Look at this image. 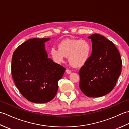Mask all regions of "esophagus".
<instances>
[{"instance_id": "esophagus-1", "label": "esophagus", "mask_w": 129, "mask_h": 129, "mask_svg": "<svg viewBox=\"0 0 129 129\" xmlns=\"http://www.w3.org/2000/svg\"><path fill=\"white\" fill-rule=\"evenodd\" d=\"M66 72H67V73H68V74H70L71 73H72V71H71V70H69V69H67L66 70Z\"/></svg>"}]
</instances>
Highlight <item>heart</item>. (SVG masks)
Listing matches in <instances>:
<instances>
[{
	"mask_svg": "<svg viewBox=\"0 0 129 129\" xmlns=\"http://www.w3.org/2000/svg\"><path fill=\"white\" fill-rule=\"evenodd\" d=\"M91 47L90 44L84 39H66L58 44V48L53 47L51 56L57 63L63 62L64 57H68L70 64L74 67L84 65L90 56Z\"/></svg>",
	"mask_w": 129,
	"mask_h": 129,
	"instance_id": "1",
	"label": "heart"
}]
</instances>
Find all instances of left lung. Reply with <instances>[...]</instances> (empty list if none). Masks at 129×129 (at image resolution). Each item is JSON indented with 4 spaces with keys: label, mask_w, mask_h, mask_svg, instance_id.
Instances as JSON below:
<instances>
[{
    "label": "left lung",
    "mask_w": 129,
    "mask_h": 129,
    "mask_svg": "<svg viewBox=\"0 0 129 129\" xmlns=\"http://www.w3.org/2000/svg\"><path fill=\"white\" fill-rule=\"evenodd\" d=\"M88 38L91 39L92 54L79 70V86L87 96H103L116 85L121 73V56L114 43L101 35Z\"/></svg>",
    "instance_id": "8db88e82"
}]
</instances>
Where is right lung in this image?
I'll use <instances>...</instances> for the list:
<instances>
[{"label":"right lung","mask_w":129,"mask_h":129,"mask_svg":"<svg viewBox=\"0 0 129 129\" xmlns=\"http://www.w3.org/2000/svg\"><path fill=\"white\" fill-rule=\"evenodd\" d=\"M50 38H33L14 52L11 71L16 86L23 96L35 103L50 101L66 69L48 58L44 43Z\"/></svg>","instance_id":"add662e5"}]
</instances>
